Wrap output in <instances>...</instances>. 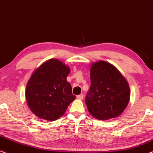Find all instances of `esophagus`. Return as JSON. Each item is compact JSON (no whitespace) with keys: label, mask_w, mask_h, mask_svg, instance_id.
<instances>
[{"label":"esophagus","mask_w":153,"mask_h":153,"mask_svg":"<svg viewBox=\"0 0 153 153\" xmlns=\"http://www.w3.org/2000/svg\"><path fill=\"white\" fill-rule=\"evenodd\" d=\"M83 98H84V95L82 94H79V95L77 96V98L79 99V100H82Z\"/></svg>","instance_id":"esophagus-1"}]
</instances>
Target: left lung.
I'll return each mask as SVG.
<instances>
[{
  "label": "left lung",
  "mask_w": 153,
  "mask_h": 153,
  "mask_svg": "<svg viewBox=\"0 0 153 153\" xmlns=\"http://www.w3.org/2000/svg\"><path fill=\"white\" fill-rule=\"evenodd\" d=\"M91 87L86 98L89 113L98 120L119 117L128 106L130 90L127 79L112 64L94 62L90 69Z\"/></svg>",
  "instance_id": "obj_1"
}]
</instances>
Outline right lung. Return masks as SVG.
Masks as SVG:
<instances>
[{"instance_id": "add662e5", "label": "right lung", "mask_w": 153, "mask_h": 153, "mask_svg": "<svg viewBox=\"0 0 153 153\" xmlns=\"http://www.w3.org/2000/svg\"><path fill=\"white\" fill-rule=\"evenodd\" d=\"M70 71L69 66L57 59L47 60L34 70L25 89L27 104L34 114L52 121L65 113L76 99L66 80Z\"/></svg>"}]
</instances>
